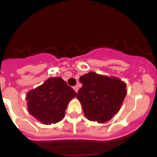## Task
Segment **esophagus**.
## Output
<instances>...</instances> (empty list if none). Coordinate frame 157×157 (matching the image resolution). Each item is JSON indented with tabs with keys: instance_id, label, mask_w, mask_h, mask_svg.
Segmentation results:
<instances>
[{
	"instance_id": "1",
	"label": "esophagus",
	"mask_w": 157,
	"mask_h": 157,
	"mask_svg": "<svg viewBox=\"0 0 157 157\" xmlns=\"http://www.w3.org/2000/svg\"><path fill=\"white\" fill-rule=\"evenodd\" d=\"M73 89H74V90H75V91L76 93H78V87L77 86H74V87H73Z\"/></svg>"
}]
</instances>
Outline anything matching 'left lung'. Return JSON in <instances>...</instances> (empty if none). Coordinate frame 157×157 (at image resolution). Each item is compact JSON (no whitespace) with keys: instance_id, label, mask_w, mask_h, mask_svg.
Listing matches in <instances>:
<instances>
[{"instance_id":"left-lung-1","label":"left lung","mask_w":157,"mask_h":157,"mask_svg":"<svg viewBox=\"0 0 157 157\" xmlns=\"http://www.w3.org/2000/svg\"><path fill=\"white\" fill-rule=\"evenodd\" d=\"M82 84L77 98L89 120L102 123L109 121L120 111L127 95L126 83L115 77L90 72L82 75Z\"/></svg>"}]
</instances>
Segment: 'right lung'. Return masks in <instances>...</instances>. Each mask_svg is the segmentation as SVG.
Segmentation results:
<instances>
[{
    "label": "right lung",
    "mask_w": 157,
    "mask_h": 157,
    "mask_svg": "<svg viewBox=\"0 0 157 157\" xmlns=\"http://www.w3.org/2000/svg\"><path fill=\"white\" fill-rule=\"evenodd\" d=\"M76 96L61 78L54 77L29 91L26 99L30 115L42 123L52 124L61 121L69 101Z\"/></svg>",
    "instance_id": "obj_1"
}]
</instances>
